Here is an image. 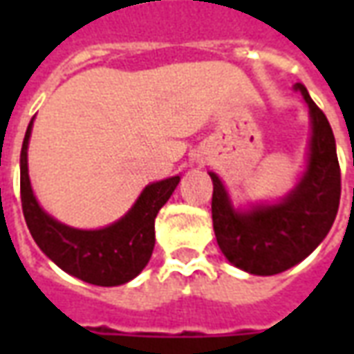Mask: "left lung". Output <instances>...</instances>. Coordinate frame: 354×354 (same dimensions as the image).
I'll return each instance as SVG.
<instances>
[{
  "label": "left lung",
  "instance_id": "8db88e82",
  "mask_svg": "<svg viewBox=\"0 0 354 354\" xmlns=\"http://www.w3.org/2000/svg\"><path fill=\"white\" fill-rule=\"evenodd\" d=\"M311 111L313 136L307 172L279 205L235 212L220 178L210 174L212 225L223 256L252 274H277L294 267L322 243L337 214L342 170L332 127L307 88L297 83Z\"/></svg>",
  "mask_w": 354,
  "mask_h": 354
}]
</instances>
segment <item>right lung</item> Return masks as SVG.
<instances>
[{
	"instance_id": "right-lung-1",
	"label": "right lung",
	"mask_w": 354,
	"mask_h": 354,
	"mask_svg": "<svg viewBox=\"0 0 354 354\" xmlns=\"http://www.w3.org/2000/svg\"><path fill=\"white\" fill-rule=\"evenodd\" d=\"M28 124L20 151V201L32 237L62 271L96 286H119L132 281L147 266L155 246V218L176 189L180 176L149 184L136 205L119 222L104 230L68 227L45 214L28 178Z\"/></svg>"
}]
</instances>
